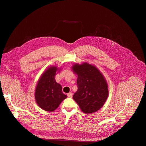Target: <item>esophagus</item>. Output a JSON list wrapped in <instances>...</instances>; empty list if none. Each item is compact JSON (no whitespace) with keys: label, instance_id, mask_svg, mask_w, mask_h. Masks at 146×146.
<instances>
[{"label":"esophagus","instance_id":"esophagus-1","mask_svg":"<svg viewBox=\"0 0 146 146\" xmlns=\"http://www.w3.org/2000/svg\"><path fill=\"white\" fill-rule=\"evenodd\" d=\"M67 96L68 97H72V94L71 92H69L68 94H67Z\"/></svg>","mask_w":146,"mask_h":146}]
</instances>
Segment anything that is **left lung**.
I'll return each instance as SVG.
<instances>
[{
    "mask_svg": "<svg viewBox=\"0 0 146 146\" xmlns=\"http://www.w3.org/2000/svg\"><path fill=\"white\" fill-rule=\"evenodd\" d=\"M72 70L78 75V91L73 99L84 113L96 112L102 107L109 95L106 79L97 67L86 62L75 63Z\"/></svg>",
    "mask_w": 146,
    "mask_h": 146,
    "instance_id": "1",
    "label": "left lung"
}]
</instances>
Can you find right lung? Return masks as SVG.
I'll use <instances>...</instances> for the list:
<instances>
[{"mask_svg": "<svg viewBox=\"0 0 146 146\" xmlns=\"http://www.w3.org/2000/svg\"><path fill=\"white\" fill-rule=\"evenodd\" d=\"M58 71V68L54 66L46 69L39 79L35 90L36 101L39 107L45 111H54L67 97L62 92L61 85L55 80Z\"/></svg>", "mask_w": 146, "mask_h": 146, "instance_id": "add662e5", "label": "right lung"}]
</instances>
